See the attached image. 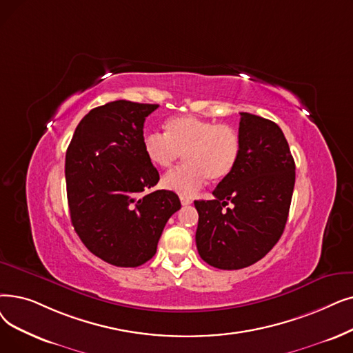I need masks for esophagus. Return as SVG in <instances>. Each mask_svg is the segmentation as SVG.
I'll return each instance as SVG.
<instances>
[{
	"mask_svg": "<svg viewBox=\"0 0 353 353\" xmlns=\"http://www.w3.org/2000/svg\"><path fill=\"white\" fill-rule=\"evenodd\" d=\"M180 202H181V205L183 206H188V205H190L192 203V199H189V197H180Z\"/></svg>",
	"mask_w": 353,
	"mask_h": 353,
	"instance_id": "esophagus-1",
	"label": "esophagus"
}]
</instances>
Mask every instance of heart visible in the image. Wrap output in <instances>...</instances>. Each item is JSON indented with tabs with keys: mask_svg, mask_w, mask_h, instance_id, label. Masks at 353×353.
<instances>
[{
	"mask_svg": "<svg viewBox=\"0 0 353 353\" xmlns=\"http://www.w3.org/2000/svg\"><path fill=\"white\" fill-rule=\"evenodd\" d=\"M164 128V134L147 132L143 147L147 159L160 168H168L181 154L185 156V164L163 177L167 190L190 197L205 186L208 179L218 183L235 170L241 154L235 128L193 115L173 117Z\"/></svg>",
	"mask_w": 353,
	"mask_h": 353,
	"instance_id": "heart-1",
	"label": "heart"
}]
</instances>
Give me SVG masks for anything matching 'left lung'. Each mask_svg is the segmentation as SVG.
I'll use <instances>...</instances> for the list:
<instances>
[{"label":"left lung","mask_w":353,"mask_h":353,"mask_svg":"<svg viewBox=\"0 0 353 353\" xmlns=\"http://www.w3.org/2000/svg\"><path fill=\"white\" fill-rule=\"evenodd\" d=\"M241 154L235 170L219 181L213 201H194L196 247L209 265L241 270L265 256L285 228L296 164L275 122L241 112ZM232 203L231 208L225 205Z\"/></svg>","instance_id":"left-lung-1"}]
</instances>
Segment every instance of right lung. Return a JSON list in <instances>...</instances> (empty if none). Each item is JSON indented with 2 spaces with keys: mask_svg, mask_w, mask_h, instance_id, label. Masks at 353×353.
Here are the masks:
<instances>
[{
  "mask_svg": "<svg viewBox=\"0 0 353 353\" xmlns=\"http://www.w3.org/2000/svg\"><path fill=\"white\" fill-rule=\"evenodd\" d=\"M157 108L119 99L90 110L66 151L72 225L92 254L115 267L154 256L167 221L181 208L174 192H147L160 176L144 152L143 128Z\"/></svg>",
  "mask_w": 353,
  "mask_h": 353,
  "instance_id": "obj_1",
  "label": "right lung"
}]
</instances>
